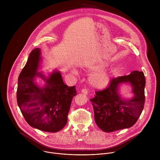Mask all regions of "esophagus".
Masks as SVG:
<instances>
[{
	"label": "esophagus",
	"mask_w": 160,
	"mask_h": 160,
	"mask_svg": "<svg viewBox=\"0 0 160 160\" xmlns=\"http://www.w3.org/2000/svg\"><path fill=\"white\" fill-rule=\"evenodd\" d=\"M81 92L84 94V95H87V94H88V91H87V89H82V91Z\"/></svg>",
	"instance_id": "obj_1"
}]
</instances>
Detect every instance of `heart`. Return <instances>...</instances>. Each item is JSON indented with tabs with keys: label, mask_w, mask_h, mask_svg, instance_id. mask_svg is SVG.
Listing matches in <instances>:
<instances>
[{
	"label": "heart",
	"mask_w": 160,
	"mask_h": 160,
	"mask_svg": "<svg viewBox=\"0 0 160 160\" xmlns=\"http://www.w3.org/2000/svg\"><path fill=\"white\" fill-rule=\"evenodd\" d=\"M104 65V63L103 62H96L90 64L88 67L90 71L95 70L88 77V82L93 88L98 89L104 88L108 86L111 81V72L106 68H101Z\"/></svg>",
	"instance_id": "1"
}]
</instances>
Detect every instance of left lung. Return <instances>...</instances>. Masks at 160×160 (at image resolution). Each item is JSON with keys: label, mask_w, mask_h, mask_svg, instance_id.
<instances>
[{"label": "left lung", "mask_w": 160, "mask_h": 160, "mask_svg": "<svg viewBox=\"0 0 160 160\" xmlns=\"http://www.w3.org/2000/svg\"><path fill=\"white\" fill-rule=\"evenodd\" d=\"M124 84L131 87L133 95L130 98H123L119 92L120 87ZM145 85L144 73L133 71L128 75L112 78L108 87L96 92V96L90 101L99 128L111 132L132 127L144 108Z\"/></svg>", "instance_id": "8db88e82"}]
</instances>
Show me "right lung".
<instances>
[{"label":"right lung","mask_w":160,"mask_h":160,"mask_svg":"<svg viewBox=\"0 0 160 160\" xmlns=\"http://www.w3.org/2000/svg\"><path fill=\"white\" fill-rule=\"evenodd\" d=\"M41 51L34 49L22 70L18 81L17 102L27 122L42 131L57 132L66 125L71 103L77 94L75 86L65 85L59 71L45 76L38 72ZM37 78L44 82L38 85Z\"/></svg>","instance_id":"add662e5"}]
</instances>
